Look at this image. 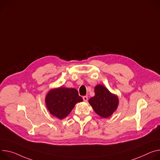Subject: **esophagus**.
<instances>
[{
  "label": "esophagus",
  "instance_id": "34e87169",
  "mask_svg": "<svg viewBox=\"0 0 160 160\" xmlns=\"http://www.w3.org/2000/svg\"><path fill=\"white\" fill-rule=\"evenodd\" d=\"M83 99L84 101H88V97L87 96H83Z\"/></svg>",
  "mask_w": 160,
  "mask_h": 160
}]
</instances>
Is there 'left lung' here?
<instances>
[{
  "instance_id": "1",
  "label": "left lung",
  "mask_w": 160,
  "mask_h": 160,
  "mask_svg": "<svg viewBox=\"0 0 160 160\" xmlns=\"http://www.w3.org/2000/svg\"><path fill=\"white\" fill-rule=\"evenodd\" d=\"M94 92L95 96L89 99V103L95 112L101 118L110 117L118 108V98L102 85H96Z\"/></svg>"
}]
</instances>
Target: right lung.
<instances>
[{"label":"right lung","mask_w":160,"mask_h":160,"mask_svg":"<svg viewBox=\"0 0 160 160\" xmlns=\"http://www.w3.org/2000/svg\"><path fill=\"white\" fill-rule=\"evenodd\" d=\"M45 101L50 113L62 119L71 112L76 103L81 102L83 99L75 89L59 88L50 91Z\"/></svg>","instance_id":"1"}]
</instances>
